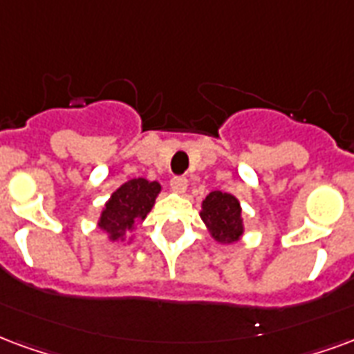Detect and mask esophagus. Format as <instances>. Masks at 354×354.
I'll use <instances>...</instances> for the list:
<instances>
[{"instance_id":"esophagus-1","label":"esophagus","mask_w":354,"mask_h":354,"mask_svg":"<svg viewBox=\"0 0 354 354\" xmlns=\"http://www.w3.org/2000/svg\"><path fill=\"white\" fill-rule=\"evenodd\" d=\"M170 187H172V191H176V193H184L187 189V178L174 176L170 180Z\"/></svg>"}]
</instances>
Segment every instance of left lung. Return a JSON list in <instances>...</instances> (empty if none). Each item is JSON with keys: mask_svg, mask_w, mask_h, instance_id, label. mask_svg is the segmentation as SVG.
Wrapping results in <instances>:
<instances>
[{"mask_svg": "<svg viewBox=\"0 0 354 354\" xmlns=\"http://www.w3.org/2000/svg\"><path fill=\"white\" fill-rule=\"evenodd\" d=\"M242 210L240 204L229 193L212 191L208 197L203 201V212L201 217L212 230V236L217 242L230 243L236 242L242 234Z\"/></svg>", "mask_w": 354, "mask_h": 354, "instance_id": "8db88e82", "label": "left lung"}]
</instances>
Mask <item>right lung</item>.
<instances>
[{"label": "right lung", "mask_w": 354, "mask_h": 354, "mask_svg": "<svg viewBox=\"0 0 354 354\" xmlns=\"http://www.w3.org/2000/svg\"><path fill=\"white\" fill-rule=\"evenodd\" d=\"M159 191L161 185L144 178L125 182L116 193H112L111 201L104 204L99 227L111 236V240L122 238L146 219Z\"/></svg>", "instance_id": "1"}]
</instances>
